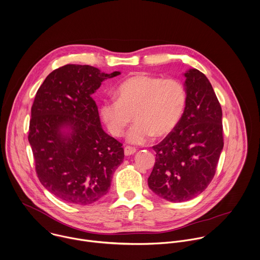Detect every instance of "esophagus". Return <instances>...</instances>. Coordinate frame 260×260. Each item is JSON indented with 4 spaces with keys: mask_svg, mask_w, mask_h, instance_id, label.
Returning <instances> with one entry per match:
<instances>
[{
    "mask_svg": "<svg viewBox=\"0 0 260 260\" xmlns=\"http://www.w3.org/2000/svg\"><path fill=\"white\" fill-rule=\"evenodd\" d=\"M136 152H137V149H136V148H134V147H131V146H126V147H124V154H125L126 156L133 155V154H135Z\"/></svg>",
    "mask_w": 260,
    "mask_h": 260,
    "instance_id": "obj_1",
    "label": "esophagus"
}]
</instances>
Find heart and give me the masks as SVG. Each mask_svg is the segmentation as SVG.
<instances>
[{
    "label": "heart",
    "instance_id": "obj_1",
    "mask_svg": "<svg viewBox=\"0 0 260 260\" xmlns=\"http://www.w3.org/2000/svg\"><path fill=\"white\" fill-rule=\"evenodd\" d=\"M117 99L105 100L100 108L101 117L114 137L127 133L133 144H143L153 135L164 137L179 123L186 105L184 85L174 78L161 79L146 73H137L123 80L115 91Z\"/></svg>",
    "mask_w": 260,
    "mask_h": 260
}]
</instances>
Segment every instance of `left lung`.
<instances>
[{
    "label": "left lung",
    "instance_id": "1",
    "mask_svg": "<svg viewBox=\"0 0 260 260\" xmlns=\"http://www.w3.org/2000/svg\"><path fill=\"white\" fill-rule=\"evenodd\" d=\"M185 76V111L174 131L153 146L148 179L149 188L170 202L190 200L207 188L223 148L222 111L211 83L195 68Z\"/></svg>",
    "mask_w": 260,
    "mask_h": 260
}]
</instances>
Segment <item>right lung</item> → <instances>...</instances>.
Segmentation results:
<instances>
[{
  "instance_id": "1",
  "label": "right lung",
  "mask_w": 260,
  "mask_h": 260,
  "mask_svg": "<svg viewBox=\"0 0 260 260\" xmlns=\"http://www.w3.org/2000/svg\"><path fill=\"white\" fill-rule=\"evenodd\" d=\"M118 74L67 64L52 71L37 92L28 134L36 171L42 185L66 203L101 199L123 161L122 144L103 131L92 98L103 80Z\"/></svg>"
}]
</instances>
